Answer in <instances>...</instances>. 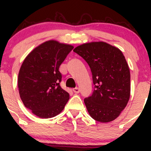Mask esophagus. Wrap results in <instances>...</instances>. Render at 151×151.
I'll return each instance as SVG.
<instances>
[{
  "label": "esophagus",
  "instance_id": "34e87169",
  "mask_svg": "<svg viewBox=\"0 0 151 151\" xmlns=\"http://www.w3.org/2000/svg\"><path fill=\"white\" fill-rule=\"evenodd\" d=\"M73 91H74V93H80V88H75L73 89Z\"/></svg>",
  "mask_w": 151,
  "mask_h": 151
}]
</instances>
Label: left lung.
<instances>
[{"label": "left lung", "instance_id": "8db88e82", "mask_svg": "<svg viewBox=\"0 0 151 151\" xmlns=\"http://www.w3.org/2000/svg\"><path fill=\"white\" fill-rule=\"evenodd\" d=\"M74 52L88 63L95 86L84 102L92 118L101 123L116 119L130 98V71L123 52L104 42L85 43Z\"/></svg>", "mask_w": 151, "mask_h": 151}]
</instances>
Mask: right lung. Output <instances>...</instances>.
Returning <instances> with one entry per match:
<instances>
[{"label":"right lung","mask_w":151,"mask_h":151,"mask_svg":"<svg viewBox=\"0 0 151 151\" xmlns=\"http://www.w3.org/2000/svg\"><path fill=\"white\" fill-rule=\"evenodd\" d=\"M74 47L50 40L27 55L18 74L19 96L25 107L41 118H50L63 111L69 94L61 88L59 67Z\"/></svg>","instance_id":"1"}]
</instances>
